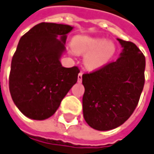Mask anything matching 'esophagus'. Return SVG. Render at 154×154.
<instances>
[{
  "label": "esophagus",
  "mask_w": 154,
  "mask_h": 154,
  "mask_svg": "<svg viewBox=\"0 0 154 154\" xmlns=\"http://www.w3.org/2000/svg\"><path fill=\"white\" fill-rule=\"evenodd\" d=\"M82 75H83V73L79 72V75H78V82H81L82 81Z\"/></svg>",
  "instance_id": "obj_1"
}]
</instances>
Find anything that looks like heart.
Segmentation results:
<instances>
[{
    "label": "heart",
    "mask_w": 154,
    "mask_h": 154,
    "mask_svg": "<svg viewBox=\"0 0 154 154\" xmlns=\"http://www.w3.org/2000/svg\"><path fill=\"white\" fill-rule=\"evenodd\" d=\"M72 48L76 53L84 54L85 63L89 69H97L106 64L115 53L116 47L113 42L103 38L78 35L72 41Z\"/></svg>",
    "instance_id": "heart-1"
}]
</instances>
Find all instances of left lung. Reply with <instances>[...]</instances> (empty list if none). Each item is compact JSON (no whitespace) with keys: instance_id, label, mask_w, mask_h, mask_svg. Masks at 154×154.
Instances as JSON below:
<instances>
[{"instance_id":"8db88e82","label":"left lung","mask_w":154,"mask_h":154,"mask_svg":"<svg viewBox=\"0 0 154 154\" xmlns=\"http://www.w3.org/2000/svg\"><path fill=\"white\" fill-rule=\"evenodd\" d=\"M118 41L124 49L117 60L82 75L85 120L97 131L125 122L137 108L145 83V56L133 42Z\"/></svg>"}]
</instances>
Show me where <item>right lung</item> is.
<instances>
[{
	"mask_svg": "<svg viewBox=\"0 0 154 154\" xmlns=\"http://www.w3.org/2000/svg\"><path fill=\"white\" fill-rule=\"evenodd\" d=\"M72 29L66 24L41 23L20 38L12 59L9 90L28 118L43 120L53 115L77 82L79 68H64L59 61Z\"/></svg>",
	"mask_w": 154,
	"mask_h": 154,
	"instance_id": "obj_1",
	"label": "right lung"
}]
</instances>
